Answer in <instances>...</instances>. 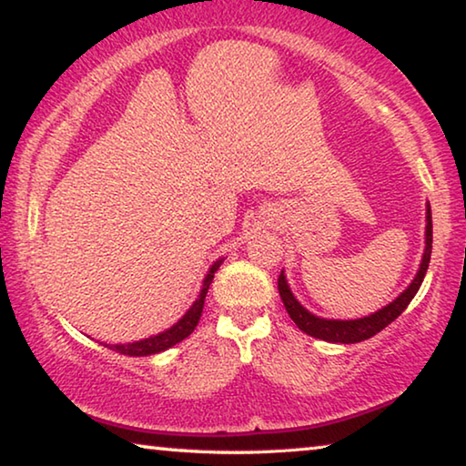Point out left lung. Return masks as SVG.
Segmentation results:
<instances>
[{
	"instance_id": "left-lung-1",
	"label": "left lung",
	"mask_w": 466,
	"mask_h": 466,
	"mask_svg": "<svg viewBox=\"0 0 466 466\" xmlns=\"http://www.w3.org/2000/svg\"><path fill=\"white\" fill-rule=\"evenodd\" d=\"M430 258H431V208L427 206L425 251H423V260H421V266H419L417 277L413 279V283H410L405 291L396 297L392 303H388L386 308L376 311V314L365 316L360 319H324V318L309 314V311L305 309L303 305L293 297L283 272H280V277H279V293L287 308V314L291 316V319L297 324L299 330H303L305 334H309V337H314V339L350 345V342H361V340L371 339L373 334L384 330L388 324H392L394 319L407 309V305L417 295L419 287H421V283H423L427 266H430Z\"/></svg>"
}]
</instances>
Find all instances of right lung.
<instances>
[{
    "instance_id": "right-lung-1",
    "label": "right lung",
    "mask_w": 466,
    "mask_h": 466,
    "mask_svg": "<svg viewBox=\"0 0 466 466\" xmlns=\"http://www.w3.org/2000/svg\"><path fill=\"white\" fill-rule=\"evenodd\" d=\"M220 262H223V260L212 264L210 272L206 274V279H204L200 295H198V299L194 301L192 308L187 309V314L183 316L177 324L171 326L169 330L157 334V337L144 339V340H138V342H129V345H109V349L117 350V353H121V355H129V357H147V355L161 353V350H167L169 347L177 345V342H181L183 339H187L189 334L194 332V328L198 326V322H200L206 293H208V287L212 283V279H215V272L218 270Z\"/></svg>"
}]
</instances>
